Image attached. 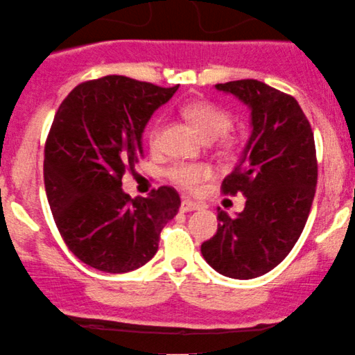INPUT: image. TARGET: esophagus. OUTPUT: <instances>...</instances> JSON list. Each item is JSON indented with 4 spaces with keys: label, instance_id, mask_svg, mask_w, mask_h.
Instances as JSON below:
<instances>
[{
    "label": "esophagus",
    "instance_id": "esophagus-1",
    "mask_svg": "<svg viewBox=\"0 0 355 355\" xmlns=\"http://www.w3.org/2000/svg\"><path fill=\"white\" fill-rule=\"evenodd\" d=\"M198 209H201V206H199L198 202L189 201V199H182V201H181V211H182V213H189V211H198Z\"/></svg>",
    "mask_w": 355,
    "mask_h": 355
}]
</instances>
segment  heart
I'll return each instance as SVG.
<instances>
[{"instance_id": "obj_1", "label": "heart", "mask_w": 355, "mask_h": 355, "mask_svg": "<svg viewBox=\"0 0 355 355\" xmlns=\"http://www.w3.org/2000/svg\"><path fill=\"white\" fill-rule=\"evenodd\" d=\"M182 115L205 141H216L228 132L231 127V115L208 102L188 103L182 109ZM159 134H161V124L156 122L149 130V144L153 147L157 146ZM167 176L181 188L196 189L199 182L211 176V169L206 164H178L167 171Z\"/></svg>"}]
</instances>
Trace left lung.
Masks as SVG:
<instances>
[{
  "label": "left lung",
  "mask_w": 355,
  "mask_h": 355,
  "mask_svg": "<svg viewBox=\"0 0 355 355\" xmlns=\"http://www.w3.org/2000/svg\"><path fill=\"white\" fill-rule=\"evenodd\" d=\"M214 89L248 107L252 134L221 186L245 194V209L234 218L218 209L216 234L201 253L218 273L250 280L280 265L304 231L317 186L315 142L304 110L284 92L253 78Z\"/></svg>",
  "instance_id": "left-lung-1"
}]
</instances>
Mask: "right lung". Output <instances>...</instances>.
I'll return each mask as SVG.
<instances>
[{"instance_id":"obj_1","label":"right lung","mask_w":355,"mask_h":355,"mask_svg":"<svg viewBox=\"0 0 355 355\" xmlns=\"http://www.w3.org/2000/svg\"><path fill=\"white\" fill-rule=\"evenodd\" d=\"M178 87L107 75L75 87L55 114L43 162L46 198L63 241L92 268H141L178 214L181 199L169 186L147 198L122 189L125 169L142 156L147 122Z\"/></svg>"}]
</instances>
